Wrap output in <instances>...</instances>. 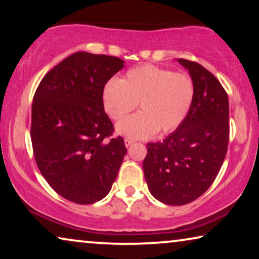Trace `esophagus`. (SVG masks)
I'll list each match as a JSON object with an SVG mask.
<instances>
[{
    "instance_id": "1",
    "label": "esophagus",
    "mask_w": 259,
    "mask_h": 259,
    "mask_svg": "<svg viewBox=\"0 0 259 259\" xmlns=\"http://www.w3.org/2000/svg\"><path fill=\"white\" fill-rule=\"evenodd\" d=\"M134 143H136V141L132 140V139H130V138H126V139H125V145H126V147H130L131 145H133Z\"/></svg>"
}]
</instances>
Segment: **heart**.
Instances as JSON below:
<instances>
[{"label": "heart", "mask_w": 259, "mask_h": 259, "mask_svg": "<svg viewBox=\"0 0 259 259\" xmlns=\"http://www.w3.org/2000/svg\"><path fill=\"white\" fill-rule=\"evenodd\" d=\"M193 99L194 84L189 75L152 65L130 69L121 81L109 80L102 93L105 111L113 120L123 118L139 102L140 112L116 125V132L132 139L178 128Z\"/></svg>", "instance_id": "b5f03b06"}]
</instances>
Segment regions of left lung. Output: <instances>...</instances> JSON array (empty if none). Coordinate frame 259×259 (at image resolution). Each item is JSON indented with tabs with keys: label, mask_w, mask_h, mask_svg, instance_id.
I'll use <instances>...</instances> for the list:
<instances>
[{
	"label": "left lung",
	"mask_w": 259,
	"mask_h": 259,
	"mask_svg": "<svg viewBox=\"0 0 259 259\" xmlns=\"http://www.w3.org/2000/svg\"><path fill=\"white\" fill-rule=\"evenodd\" d=\"M194 84L192 107L164 141L147 144L143 168L148 190L167 205H185L214 182L229 144V98L221 82L199 63L178 59Z\"/></svg>",
	"instance_id": "1"
}]
</instances>
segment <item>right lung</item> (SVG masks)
Instances as JSON below:
<instances>
[{"label":"right lung","mask_w":259,"mask_h":259,"mask_svg":"<svg viewBox=\"0 0 259 259\" xmlns=\"http://www.w3.org/2000/svg\"><path fill=\"white\" fill-rule=\"evenodd\" d=\"M115 56L74 53L44 76L31 106L30 138L37 167L53 190L76 204L107 196L127 153L111 138L105 84L123 67Z\"/></svg>","instance_id":"add662e5"}]
</instances>
